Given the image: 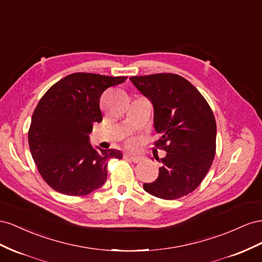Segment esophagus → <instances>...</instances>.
<instances>
[{
	"label": "esophagus",
	"instance_id": "obj_1",
	"mask_svg": "<svg viewBox=\"0 0 262 262\" xmlns=\"http://www.w3.org/2000/svg\"><path fill=\"white\" fill-rule=\"evenodd\" d=\"M125 158H129L133 162L138 163L141 161V157L140 156H135V155H132V154H125Z\"/></svg>",
	"mask_w": 262,
	"mask_h": 262
}]
</instances>
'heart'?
Masks as SVG:
<instances>
[{"instance_id":"heart-1","label":"heart","mask_w":262,"mask_h":262,"mask_svg":"<svg viewBox=\"0 0 262 262\" xmlns=\"http://www.w3.org/2000/svg\"><path fill=\"white\" fill-rule=\"evenodd\" d=\"M128 144H129V145H133L134 143H133V141H129V143H128Z\"/></svg>"}]
</instances>
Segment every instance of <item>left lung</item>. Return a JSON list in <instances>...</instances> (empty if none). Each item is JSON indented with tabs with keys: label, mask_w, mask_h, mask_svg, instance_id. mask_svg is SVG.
Returning <instances> with one entry per match:
<instances>
[{
	"label": "left lung",
	"mask_w": 262,
	"mask_h": 262,
	"mask_svg": "<svg viewBox=\"0 0 262 262\" xmlns=\"http://www.w3.org/2000/svg\"><path fill=\"white\" fill-rule=\"evenodd\" d=\"M152 103L156 146L167 152L159 176L144 190L163 200L180 199L195 190L210 170L216 150V122L198 89L181 76L156 73L132 77Z\"/></svg>",
	"instance_id": "obj_1"
}]
</instances>
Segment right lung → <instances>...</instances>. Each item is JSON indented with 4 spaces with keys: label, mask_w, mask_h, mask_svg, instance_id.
<instances>
[{
    "label": "right lung",
    "mask_w": 262,
    "mask_h": 262,
    "mask_svg": "<svg viewBox=\"0 0 262 262\" xmlns=\"http://www.w3.org/2000/svg\"><path fill=\"white\" fill-rule=\"evenodd\" d=\"M127 77L77 72L43 94L32 116L28 144L40 176L55 191L81 196L105 183L107 162L122 159L117 149L90 144L93 124L102 122L100 98Z\"/></svg>",
    "instance_id": "right-lung-1"
}]
</instances>
